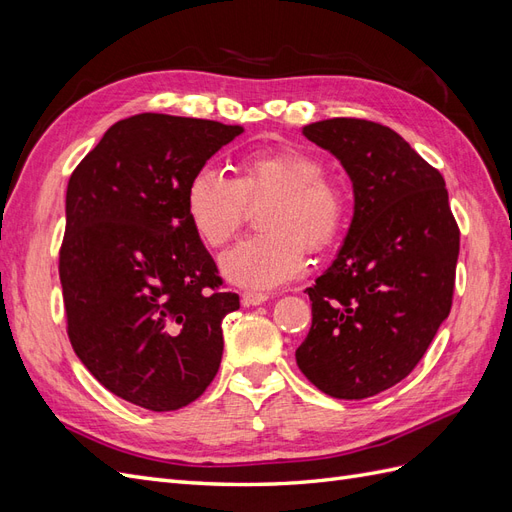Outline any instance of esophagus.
Returning a JSON list of instances; mask_svg holds the SVG:
<instances>
[{
    "label": "esophagus",
    "instance_id": "1",
    "mask_svg": "<svg viewBox=\"0 0 512 512\" xmlns=\"http://www.w3.org/2000/svg\"><path fill=\"white\" fill-rule=\"evenodd\" d=\"M267 299H269L267 294H262V292H243L241 294V305L243 307H254V305H262Z\"/></svg>",
    "mask_w": 512,
    "mask_h": 512
}]
</instances>
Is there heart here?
<instances>
[{
  "instance_id": "obj_1",
  "label": "heart",
  "mask_w": 512,
  "mask_h": 512,
  "mask_svg": "<svg viewBox=\"0 0 512 512\" xmlns=\"http://www.w3.org/2000/svg\"><path fill=\"white\" fill-rule=\"evenodd\" d=\"M230 181L200 170L185 185V218L207 247H224L243 226L245 205H267L258 215L262 235L220 258V273L243 290H273L299 277L307 248L331 245L346 224L342 185L322 175V164L301 149H256L230 166Z\"/></svg>"
}]
</instances>
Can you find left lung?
Masks as SVG:
<instances>
[{"mask_svg": "<svg viewBox=\"0 0 512 512\" xmlns=\"http://www.w3.org/2000/svg\"><path fill=\"white\" fill-rule=\"evenodd\" d=\"M303 136L344 166L354 213L333 265L305 290L312 329L294 356L322 393L365 399L410 374L451 312L459 228L442 175L395 130L335 117Z\"/></svg>", "mask_w": 512, "mask_h": 512, "instance_id": "left-lung-1", "label": "left lung"}]
</instances>
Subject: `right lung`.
<instances>
[{
  "mask_svg": "<svg viewBox=\"0 0 512 512\" xmlns=\"http://www.w3.org/2000/svg\"><path fill=\"white\" fill-rule=\"evenodd\" d=\"M243 132L143 113L117 121L76 166L59 252L68 337L113 395L153 412L192 404L222 361L239 309L185 218V185Z\"/></svg>",
  "mask_w": 512,
  "mask_h": 512,
  "instance_id": "obj_1",
  "label": "right lung"
}]
</instances>
